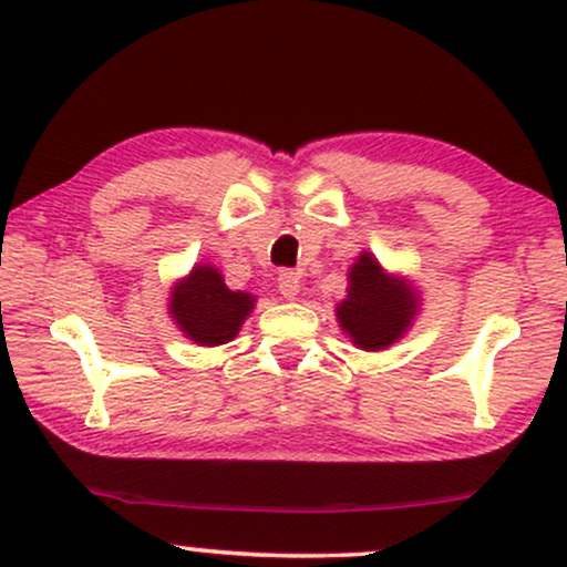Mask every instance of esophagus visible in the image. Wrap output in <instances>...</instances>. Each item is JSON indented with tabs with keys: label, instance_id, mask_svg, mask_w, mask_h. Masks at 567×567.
Returning a JSON list of instances; mask_svg holds the SVG:
<instances>
[{
	"label": "esophagus",
	"instance_id": "1",
	"mask_svg": "<svg viewBox=\"0 0 567 567\" xmlns=\"http://www.w3.org/2000/svg\"><path fill=\"white\" fill-rule=\"evenodd\" d=\"M277 288H279V292H282L285 298H296L298 290H301V277H298V271H292V269L279 271Z\"/></svg>",
	"mask_w": 567,
	"mask_h": 567
}]
</instances>
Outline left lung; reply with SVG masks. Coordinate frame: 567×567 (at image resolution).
<instances>
[{
    "instance_id": "left-lung-1",
    "label": "left lung",
    "mask_w": 567,
    "mask_h": 567,
    "mask_svg": "<svg viewBox=\"0 0 567 567\" xmlns=\"http://www.w3.org/2000/svg\"><path fill=\"white\" fill-rule=\"evenodd\" d=\"M336 315L357 347L375 351L405 333L415 315V298L402 279H389L379 261L362 252L351 266L349 296Z\"/></svg>"
}]
</instances>
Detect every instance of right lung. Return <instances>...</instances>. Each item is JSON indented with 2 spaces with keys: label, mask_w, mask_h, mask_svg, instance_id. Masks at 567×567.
I'll list each match as a JSON object with an SVG mask.
<instances>
[{
  "label": "right lung",
  "mask_w": 567,
  "mask_h": 567,
  "mask_svg": "<svg viewBox=\"0 0 567 567\" xmlns=\"http://www.w3.org/2000/svg\"><path fill=\"white\" fill-rule=\"evenodd\" d=\"M256 298L247 292H234L226 288L224 277L213 266H197L192 277L175 285L171 296V315L181 330L202 343L218 347L231 341L250 315Z\"/></svg>",
  "instance_id": "1"
}]
</instances>
